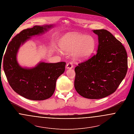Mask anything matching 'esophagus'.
Listing matches in <instances>:
<instances>
[{"instance_id":"esophagus-1","label":"esophagus","mask_w":134,"mask_h":134,"mask_svg":"<svg viewBox=\"0 0 134 134\" xmlns=\"http://www.w3.org/2000/svg\"><path fill=\"white\" fill-rule=\"evenodd\" d=\"M73 67V64L72 63L69 62L67 64V65H66L67 69H72Z\"/></svg>"}]
</instances>
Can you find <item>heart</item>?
<instances>
[{
  "instance_id": "heart-1",
  "label": "heart",
  "mask_w": 134,
  "mask_h": 134,
  "mask_svg": "<svg viewBox=\"0 0 134 134\" xmlns=\"http://www.w3.org/2000/svg\"><path fill=\"white\" fill-rule=\"evenodd\" d=\"M96 44L92 36L74 32L65 34L59 42L62 51L65 53L72 52L73 58L78 61L87 59L94 51Z\"/></svg>"
}]
</instances>
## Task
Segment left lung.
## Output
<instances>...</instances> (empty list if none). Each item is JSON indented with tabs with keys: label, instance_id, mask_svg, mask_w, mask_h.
Masks as SVG:
<instances>
[{
	"label": "left lung",
	"instance_id": "left-lung-1",
	"mask_svg": "<svg viewBox=\"0 0 134 134\" xmlns=\"http://www.w3.org/2000/svg\"><path fill=\"white\" fill-rule=\"evenodd\" d=\"M92 31L98 36L97 53L75 68L74 87L84 97L100 99L115 92L126 76L127 53L121 43L107 30Z\"/></svg>",
	"mask_w": 134,
	"mask_h": 134
}]
</instances>
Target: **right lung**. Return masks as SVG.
<instances>
[{"label":"right lung","mask_w":134,"mask_h":134,"mask_svg":"<svg viewBox=\"0 0 134 134\" xmlns=\"http://www.w3.org/2000/svg\"><path fill=\"white\" fill-rule=\"evenodd\" d=\"M54 25L35 26L20 32L9 43L3 59V69L8 83L20 96L32 100H43L53 94L58 78L65 71L66 63L40 62L32 68L23 67L17 60L21 45L47 32Z\"/></svg>","instance_id":"obj_1"}]
</instances>
